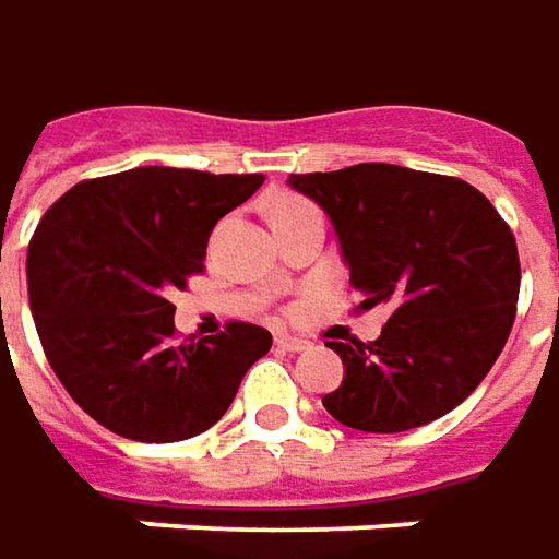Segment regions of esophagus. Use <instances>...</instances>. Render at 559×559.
Wrapping results in <instances>:
<instances>
[{"label":"esophagus","instance_id":"esophagus-1","mask_svg":"<svg viewBox=\"0 0 559 559\" xmlns=\"http://www.w3.org/2000/svg\"><path fill=\"white\" fill-rule=\"evenodd\" d=\"M306 345H309L306 340H296V336H287V333L275 336V348H281V352H302Z\"/></svg>","mask_w":559,"mask_h":559}]
</instances>
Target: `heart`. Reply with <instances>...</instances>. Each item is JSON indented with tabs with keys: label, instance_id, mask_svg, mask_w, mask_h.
I'll return each mask as SVG.
<instances>
[{
	"label": "heart",
	"instance_id": "b5f03b06",
	"mask_svg": "<svg viewBox=\"0 0 559 559\" xmlns=\"http://www.w3.org/2000/svg\"><path fill=\"white\" fill-rule=\"evenodd\" d=\"M299 204H306V201L294 199V195H278V199L272 201V207H269V216H278L284 214V211H294V207H299Z\"/></svg>",
	"mask_w": 559,
	"mask_h": 559
}]
</instances>
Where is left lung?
<instances>
[{
  "mask_svg": "<svg viewBox=\"0 0 559 559\" xmlns=\"http://www.w3.org/2000/svg\"><path fill=\"white\" fill-rule=\"evenodd\" d=\"M287 183L330 216L360 309L391 306L373 343H328L345 367L324 394L330 416L373 435L447 416L484 382L514 324L520 260L508 223L465 180L401 165Z\"/></svg>",
  "mask_w": 559,
  "mask_h": 559,
  "instance_id": "obj_1",
  "label": "left lung"
}]
</instances>
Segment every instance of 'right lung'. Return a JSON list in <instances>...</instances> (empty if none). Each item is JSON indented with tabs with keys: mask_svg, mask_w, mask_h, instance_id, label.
Returning a JSON list of instances; mask_svg holds the SVG:
<instances>
[{
	"mask_svg": "<svg viewBox=\"0 0 559 559\" xmlns=\"http://www.w3.org/2000/svg\"><path fill=\"white\" fill-rule=\"evenodd\" d=\"M263 174L134 168L82 180L45 211L26 253L45 358L79 407L121 438L174 443L219 423L272 333L229 321L174 343V302L207 238Z\"/></svg>",
	"mask_w": 559,
	"mask_h": 559,
	"instance_id": "right-lung-1",
	"label": "right lung"
}]
</instances>
